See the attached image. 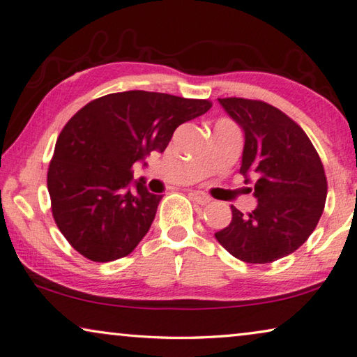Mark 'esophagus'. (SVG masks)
I'll return each mask as SVG.
<instances>
[{"instance_id":"esophagus-1","label":"esophagus","mask_w":357,"mask_h":357,"mask_svg":"<svg viewBox=\"0 0 357 357\" xmlns=\"http://www.w3.org/2000/svg\"><path fill=\"white\" fill-rule=\"evenodd\" d=\"M190 196L193 197V201H196L197 204H201V206H206L211 202V197L206 193H202V191H191Z\"/></svg>"}]
</instances>
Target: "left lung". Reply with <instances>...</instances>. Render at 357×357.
I'll return each mask as SVG.
<instances>
[{
    "label": "left lung",
    "instance_id": "8db88e82",
    "mask_svg": "<svg viewBox=\"0 0 357 357\" xmlns=\"http://www.w3.org/2000/svg\"><path fill=\"white\" fill-rule=\"evenodd\" d=\"M244 130L239 172L254 180L257 207L233 218L215 238L236 259L271 263L297 250L324 212L327 178L308 135L281 109L261 100L218 98Z\"/></svg>",
    "mask_w": 357,
    "mask_h": 357
}]
</instances>
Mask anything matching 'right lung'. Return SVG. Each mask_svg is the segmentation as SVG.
Listing matches in <instances>:
<instances>
[{"instance_id": "right-lung-1", "label": "right lung", "mask_w": 357, "mask_h": 357, "mask_svg": "<svg viewBox=\"0 0 357 357\" xmlns=\"http://www.w3.org/2000/svg\"><path fill=\"white\" fill-rule=\"evenodd\" d=\"M211 107L201 98L126 91L96 98L65 124L47 169V190L54 220L71 248L98 263L137 248L162 195L150 193L144 178L134 182V162L162 153L180 124Z\"/></svg>"}]
</instances>
